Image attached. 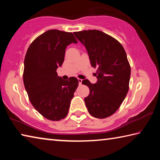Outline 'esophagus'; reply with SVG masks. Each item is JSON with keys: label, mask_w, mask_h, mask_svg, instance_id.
Returning <instances> with one entry per match:
<instances>
[{"label": "esophagus", "mask_w": 160, "mask_h": 160, "mask_svg": "<svg viewBox=\"0 0 160 160\" xmlns=\"http://www.w3.org/2000/svg\"><path fill=\"white\" fill-rule=\"evenodd\" d=\"M78 82H79V85H82V79H80V78H78Z\"/></svg>", "instance_id": "1"}]
</instances>
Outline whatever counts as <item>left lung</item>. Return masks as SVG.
<instances>
[{"label":"left lung","instance_id":"8db88e82","mask_svg":"<svg viewBox=\"0 0 160 160\" xmlns=\"http://www.w3.org/2000/svg\"><path fill=\"white\" fill-rule=\"evenodd\" d=\"M73 34L85 47L91 66L97 68L95 84L87 79L82 82L90 89L86 107L94 117H109L118 109L129 89L131 66L126 51L117 40L99 30Z\"/></svg>","mask_w":160,"mask_h":160}]
</instances>
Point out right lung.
<instances>
[{
    "label": "right lung",
    "mask_w": 160,
    "mask_h": 160,
    "mask_svg": "<svg viewBox=\"0 0 160 160\" xmlns=\"http://www.w3.org/2000/svg\"><path fill=\"white\" fill-rule=\"evenodd\" d=\"M78 42L71 32L50 29L37 37L27 51L23 82L29 101L40 114L60 121L68 113L78 80H64L56 70L64 61L67 46Z\"/></svg>",
    "instance_id": "add662e5"
}]
</instances>
